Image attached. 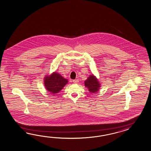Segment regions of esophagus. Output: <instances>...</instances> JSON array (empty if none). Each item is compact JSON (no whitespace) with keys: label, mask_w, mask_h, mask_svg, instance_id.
Returning <instances> with one entry per match:
<instances>
[{"label":"esophagus","mask_w":151,"mask_h":151,"mask_svg":"<svg viewBox=\"0 0 151 151\" xmlns=\"http://www.w3.org/2000/svg\"><path fill=\"white\" fill-rule=\"evenodd\" d=\"M73 82H74V83H78V80H74L73 81Z\"/></svg>","instance_id":"esophagus-1"}]
</instances>
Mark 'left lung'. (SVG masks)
<instances>
[{
    "label": "left lung",
    "instance_id": "obj_1",
    "mask_svg": "<svg viewBox=\"0 0 151 151\" xmlns=\"http://www.w3.org/2000/svg\"><path fill=\"white\" fill-rule=\"evenodd\" d=\"M84 85L86 88H87L88 89V91L93 93L98 91L100 88V82L93 75H90L87 80L84 81Z\"/></svg>",
    "mask_w": 151,
    "mask_h": 151
}]
</instances>
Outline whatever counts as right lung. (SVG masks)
Masks as SVG:
<instances>
[{"instance_id":"right-lung-1","label":"right lung","mask_w":151,"mask_h":151,"mask_svg":"<svg viewBox=\"0 0 151 151\" xmlns=\"http://www.w3.org/2000/svg\"><path fill=\"white\" fill-rule=\"evenodd\" d=\"M44 83L47 91L51 94H57L68 83L67 79L64 78L60 74L54 72L51 75L44 77Z\"/></svg>"}]
</instances>
